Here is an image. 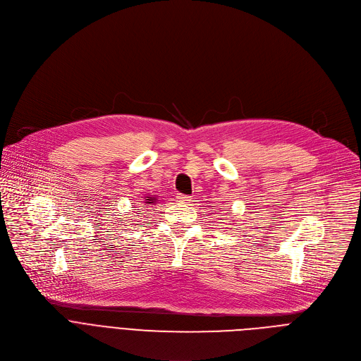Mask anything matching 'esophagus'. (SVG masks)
I'll return each mask as SVG.
<instances>
[{
    "label": "esophagus",
    "instance_id": "1",
    "mask_svg": "<svg viewBox=\"0 0 361 361\" xmlns=\"http://www.w3.org/2000/svg\"><path fill=\"white\" fill-rule=\"evenodd\" d=\"M190 199H192V197H190L189 195H182V193L178 195V201L182 202V204H188V202L190 201Z\"/></svg>",
    "mask_w": 361,
    "mask_h": 361
}]
</instances>
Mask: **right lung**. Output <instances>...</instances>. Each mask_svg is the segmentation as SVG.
<instances>
[{"mask_svg":"<svg viewBox=\"0 0 361 361\" xmlns=\"http://www.w3.org/2000/svg\"><path fill=\"white\" fill-rule=\"evenodd\" d=\"M156 201H157V199H156L154 196H149V199H146V201H145V205H146V207H150V205L156 204Z\"/></svg>","mask_w":361,"mask_h":361,"instance_id":"add662e5","label":"right lung"}]
</instances>
